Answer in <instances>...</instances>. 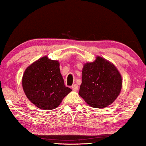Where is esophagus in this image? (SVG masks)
<instances>
[{
	"mask_svg": "<svg viewBox=\"0 0 146 146\" xmlns=\"http://www.w3.org/2000/svg\"><path fill=\"white\" fill-rule=\"evenodd\" d=\"M71 88L73 90H78V86L77 84H73V86H71Z\"/></svg>",
	"mask_w": 146,
	"mask_h": 146,
	"instance_id": "1",
	"label": "esophagus"
}]
</instances>
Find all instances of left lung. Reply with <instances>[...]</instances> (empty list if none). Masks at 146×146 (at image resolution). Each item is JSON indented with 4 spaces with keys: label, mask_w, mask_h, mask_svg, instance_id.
<instances>
[{
    "label": "left lung",
    "mask_w": 146,
    "mask_h": 146,
    "mask_svg": "<svg viewBox=\"0 0 146 146\" xmlns=\"http://www.w3.org/2000/svg\"><path fill=\"white\" fill-rule=\"evenodd\" d=\"M122 79L115 66L101 57L84 65L79 95L88 105L104 108L119 95Z\"/></svg>",
    "instance_id": "8db88e82"
}]
</instances>
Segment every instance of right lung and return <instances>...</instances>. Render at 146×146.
I'll return each mask as SVG.
<instances>
[{"mask_svg": "<svg viewBox=\"0 0 146 146\" xmlns=\"http://www.w3.org/2000/svg\"><path fill=\"white\" fill-rule=\"evenodd\" d=\"M22 84L30 102L45 110L57 108L72 90L64 85L59 62L48 59L46 56L27 68Z\"/></svg>", "mask_w": 146, "mask_h": 146, "instance_id": "1", "label": "right lung"}]
</instances>
